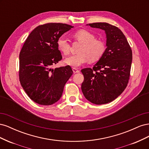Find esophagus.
<instances>
[{"mask_svg":"<svg viewBox=\"0 0 149 149\" xmlns=\"http://www.w3.org/2000/svg\"><path fill=\"white\" fill-rule=\"evenodd\" d=\"M73 71L74 73H79V70L76 68H73Z\"/></svg>","mask_w":149,"mask_h":149,"instance_id":"34e87169","label":"esophagus"}]
</instances>
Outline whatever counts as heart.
I'll return each mask as SVG.
<instances>
[{
    "label": "heart",
    "instance_id": "obj_1",
    "mask_svg": "<svg viewBox=\"0 0 149 149\" xmlns=\"http://www.w3.org/2000/svg\"><path fill=\"white\" fill-rule=\"evenodd\" d=\"M73 37L75 40L82 44L78 50V54L65 58L66 64L79 67L88 61L93 63L101 59L105 52V45L101 40L96 39L93 33L82 29L76 31ZM57 46L64 55H68L70 53V44L63 36L58 39Z\"/></svg>",
    "mask_w": 149,
    "mask_h": 149
}]
</instances>
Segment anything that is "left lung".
<instances>
[{
  "mask_svg": "<svg viewBox=\"0 0 149 149\" xmlns=\"http://www.w3.org/2000/svg\"><path fill=\"white\" fill-rule=\"evenodd\" d=\"M104 30L106 48L93 68L81 70V90L87 100L95 104L109 103L123 93L128 84L132 60V49L122 31L106 22L89 24Z\"/></svg>",
  "mask_w": 149,
  "mask_h": 149,
  "instance_id": "8db88e82",
  "label": "left lung"
}]
</instances>
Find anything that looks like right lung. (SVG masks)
I'll list each match as a JSON object with an SVG mask.
<instances>
[{
    "instance_id": "right-lung-1",
    "label": "right lung",
    "mask_w": 149,
    "mask_h": 149,
    "mask_svg": "<svg viewBox=\"0 0 149 149\" xmlns=\"http://www.w3.org/2000/svg\"><path fill=\"white\" fill-rule=\"evenodd\" d=\"M73 26L49 23L36 27L25 40L19 55V79L31 100L49 106L61 97L73 74L70 66L52 68L62 59L57 40Z\"/></svg>"
}]
</instances>
